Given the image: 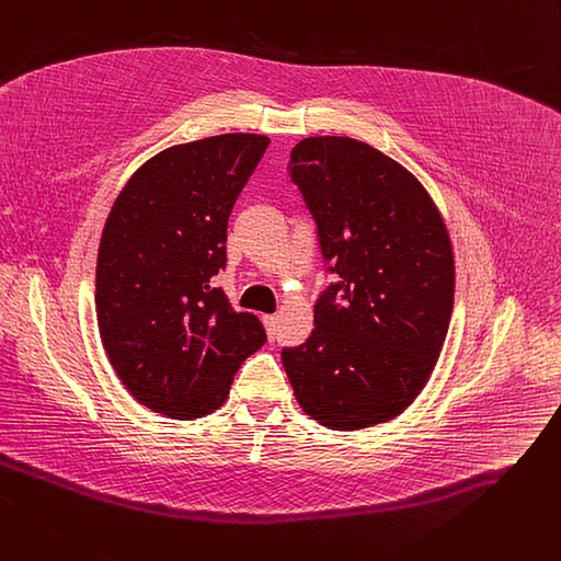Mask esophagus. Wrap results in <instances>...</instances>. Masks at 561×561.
I'll use <instances>...</instances> for the list:
<instances>
[{
    "label": "esophagus",
    "mask_w": 561,
    "mask_h": 561,
    "mask_svg": "<svg viewBox=\"0 0 561 561\" xmlns=\"http://www.w3.org/2000/svg\"><path fill=\"white\" fill-rule=\"evenodd\" d=\"M261 320H264V327L268 331V339L275 341V335H277V316H264Z\"/></svg>",
    "instance_id": "esophagus-1"
}]
</instances>
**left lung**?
Wrapping results in <instances>:
<instances>
[{
    "label": "left lung",
    "instance_id": "left-lung-1",
    "mask_svg": "<svg viewBox=\"0 0 561 561\" xmlns=\"http://www.w3.org/2000/svg\"><path fill=\"white\" fill-rule=\"evenodd\" d=\"M288 171L335 275L309 341L282 350L295 399L333 431L394 420L449 331L456 266L442 214L413 173L352 137L302 139Z\"/></svg>",
    "mask_w": 561,
    "mask_h": 561
}]
</instances>
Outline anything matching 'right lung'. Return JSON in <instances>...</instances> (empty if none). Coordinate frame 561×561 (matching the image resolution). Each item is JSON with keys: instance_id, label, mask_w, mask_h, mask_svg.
Wrapping results in <instances>:
<instances>
[{"instance_id": "add662e5", "label": "right lung", "mask_w": 561, "mask_h": 561, "mask_svg": "<svg viewBox=\"0 0 561 561\" xmlns=\"http://www.w3.org/2000/svg\"><path fill=\"white\" fill-rule=\"evenodd\" d=\"M266 135L178 144L144 162L112 205L96 259L101 343L126 390L173 420L226 403L234 371L266 343L211 277L226 268L228 218L266 153Z\"/></svg>"}]
</instances>
